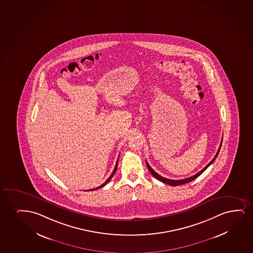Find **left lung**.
<instances>
[{
	"instance_id": "obj_1",
	"label": "left lung",
	"mask_w": 253,
	"mask_h": 253,
	"mask_svg": "<svg viewBox=\"0 0 253 253\" xmlns=\"http://www.w3.org/2000/svg\"><path fill=\"white\" fill-rule=\"evenodd\" d=\"M222 139H223V136H222ZM221 144H222V140H221V142H220V148H219V149H218V151H217L216 154H215V156H214V158H213V160L212 161H210V163L205 167V168L203 169V170H201L198 173L195 174L194 176H192V177H188V178H184V179H180V180H172V179H168V178H166V177H161V175H159V174L157 173V172H155V171L153 170V168L149 166V164H148V162L146 161V164H147V168H148V170H149V171L151 172L152 175L154 176L156 179H158V180L161 181V182H162V183H164V184H170V185H171V186H177V185H180V184H187V183H189V182H191V181L194 180V179H196L197 177H199L200 176L201 174L203 173L206 169H207L209 167H210V165L212 164L213 163V161H214V160L216 159L217 156H218V154H219V152H220V148H221Z\"/></svg>"
}]
</instances>
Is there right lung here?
Instances as JSON below:
<instances>
[{"label":"right lung","instance_id":"right-lung-1","mask_svg":"<svg viewBox=\"0 0 253 253\" xmlns=\"http://www.w3.org/2000/svg\"><path fill=\"white\" fill-rule=\"evenodd\" d=\"M118 161H117V163H116L115 168H114V170H113V171H112V175H111V176H110V177H109L108 179H107V180L105 181V183H104V184H101V185H100V186H99V187H97V188H96V189H91V190H91V191H92V190H97V189H99V188L103 187V186H105V184H107V183H108L109 181H110V180H111V179H112V177H113V175H114V174H115L116 171H117V168H118Z\"/></svg>","mask_w":253,"mask_h":253}]
</instances>
